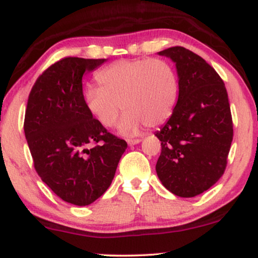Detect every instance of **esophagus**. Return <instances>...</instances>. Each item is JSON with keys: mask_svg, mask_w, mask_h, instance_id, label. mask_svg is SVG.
<instances>
[{"mask_svg": "<svg viewBox=\"0 0 258 258\" xmlns=\"http://www.w3.org/2000/svg\"><path fill=\"white\" fill-rule=\"evenodd\" d=\"M141 139H132V140H128L126 142H128L129 146H135V144H139L141 142Z\"/></svg>", "mask_w": 258, "mask_h": 258, "instance_id": "34e87169", "label": "esophagus"}]
</instances>
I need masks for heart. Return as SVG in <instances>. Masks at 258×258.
Segmentation results:
<instances>
[{
	"mask_svg": "<svg viewBox=\"0 0 258 258\" xmlns=\"http://www.w3.org/2000/svg\"><path fill=\"white\" fill-rule=\"evenodd\" d=\"M96 80L100 88L89 87L83 94L88 112L101 125L112 128L123 107L126 114L119 130L125 135L136 134L142 124H162L177 101V74L164 59H121L102 69Z\"/></svg>",
	"mask_w": 258,
	"mask_h": 258,
	"instance_id": "heart-1",
	"label": "heart"
}]
</instances>
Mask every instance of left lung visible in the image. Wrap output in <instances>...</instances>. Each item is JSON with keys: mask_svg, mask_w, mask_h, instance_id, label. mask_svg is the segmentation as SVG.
<instances>
[{"mask_svg": "<svg viewBox=\"0 0 258 258\" xmlns=\"http://www.w3.org/2000/svg\"><path fill=\"white\" fill-rule=\"evenodd\" d=\"M178 75V100L168 122L155 135L161 141L158 178L169 191L194 197L224 174L234 129L228 93L213 67L195 52L171 47Z\"/></svg>", "mask_w": 258, "mask_h": 258, "instance_id": "8db88e82", "label": "left lung"}]
</instances>
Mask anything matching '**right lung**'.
<instances>
[{"label": "right lung", "instance_id": "1", "mask_svg": "<svg viewBox=\"0 0 258 258\" xmlns=\"http://www.w3.org/2000/svg\"><path fill=\"white\" fill-rule=\"evenodd\" d=\"M105 61L59 59L38 76L28 97L24 134L35 170L59 199L80 207L107 191L128 147L84 105L83 74Z\"/></svg>", "mask_w": 258, "mask_h": 258}]
</instances>
